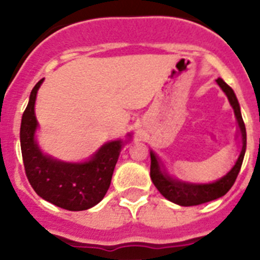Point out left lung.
I'll return each instance as SVG.
<instances>
[{"instance_id": "8db88e82", "label": "left lung", "mask_w": 260, "mask_h": 260, "mask_svg": "<svg viewBox=\"0 0 260 260\" xmlns=\"http://www.w3.org/2000/svg\"><path fill=\"white\" fill-rule=\"evenodd\" d=\"M216 82L221 87L225 95L228 96L229 103H231L234 114H236V118H237L238 127H240L241 132V139H242V150H241L237 161H236V164H234L231 171L225 174L222 178L212 183H201V185L198 183L197 185V183L181 182V181L173 180L164 171H161L158 158L151 151V180H152L153 185L160 191V194L165 197L168 201L180 204V206H185V207L207 203V202L215 201V199L226 194L233 186V183L236 182V178H237L241 165H242L245 151H246V127H245L242 116H241L240 104H238L237 98L234 95L233 89L225 83L221 78H219Z\"/></svg>"}]
</instances>
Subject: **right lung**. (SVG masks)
<instances>
[{"label":"right lung","instance_id":"add662e5","mask_svg":"<svg viewBox=\"0 0 260 260\" xmlns=\"http://www.w3.org/2000/svg\"><path fill=\"white\" fill-rule=\"evenodd\" d=\"M43 80L32 88L20 123V148L26 176L36 194L49 203L69 211L88 210L107 194L123 143L108 142L86 162H63L43 155L35 141V100Z\"/></svg>","mask_w":260,"mask_h":260}]
</instances>
